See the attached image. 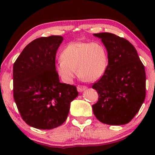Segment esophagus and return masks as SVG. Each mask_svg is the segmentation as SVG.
<instances>
[{
	"instance_id": "obj_1",
	"label": "esophagus",
	"mask_w": 155,
	"mask_h": 155,
	"mask_svg": "<svg viewBox=\"0 0 155 155\" xmlns=\"http://www.w3.org/2000/svg\"><path fill=\"white\" fill-rule=\"evenodd\" d=\"M77 89H78V91L80 92H82L84 91L87 89V87L86 86H83V85H78L77 87Z\"/></svg>"
}]
</instances>
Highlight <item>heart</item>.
I'll return each instance as SVG.
<instances>
[{
    "label": "heart",
    "mask_w": 155,
    "mask_h": 155,
    "mask_svg": "<svg viewBox=\"0 0 155 155\" xmlns=\"http://www.w3.org/2000/svg\"><path fill=\"white\" fill-rule=\"evenodd\" d=\"M56 70L65 83L73 82L77 72L80 77L90 81L97 80L104 75L109 65V55L100 41H73L61 53Z\"/></svg>",
    "instance_id": "heart-1"
}]
</instances>
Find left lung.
I'll return each mask as SVG.
<instances>
[{"instance_id": "left-lung-1", "label": "left lung", "mask_w": 155, "mask_h": 155, "mask_svg": "<svg viewBox=\"0 0 155 155\" xmlns=\"http://www.w3.org/2000/svg\"><path fill=\"white\" fill-rule=\"evenodd\" d=\"M100 38L109 55V65L92 88L99 94L93 113L105 124H128L139 111L145 98V67L136 49L124 38L109 32L93 35Z\"/></svg>"}]
</instances>
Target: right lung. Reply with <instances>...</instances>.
<instances>
[{
  "mask_svg": "<svg viewBox=\"0 0 155 155\" xmlns=\"http://www.w3.org/2000/svg\"><path fill=\"white\" fill-rule=\"evenodd\" d=\"M61 36L36 39L13 65V97L22 119L33 128L50 130L67 119L75 86L59 81L55 60Z\"/></svg>",
  "mask_w": 155,
  "mask_h": 155,
  "instance_id": "add662e5",
  "label": "right lung"
}]
</instances>
